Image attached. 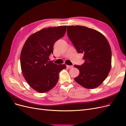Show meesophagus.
<instances>
[{"mask_svg": "<svg viewBox=\"0 0 126 126\" xmlns=\"http://www.w3.org/2000/svg\"><path fill=\"white\" fill-rule=\"evenodd\" d=\"M73 67V66H70V65H67V68H69V69H70V68H71Z\"/></svg>", "mask_w": 126, "mask_h": 126, "instance_id": "obj_1", "label": "esophagus"}]
</instances>
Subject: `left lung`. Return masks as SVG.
<instances>
[{
    "mask_svg": "<svg viewBox=\"0 0 126 126\" xmlns=\"http://www.w3.org/2000/svg\"><path fill=\"white\" fill-rule=\"evenodd\" d=\"M67 35L85 63L75 65L79 75L75 80L83 87L94 89L107 77L111 69V50L106 37L97 30L80 26H68Z\"/></svg>",
    "mask_w": 126,
    "mask_h": 126,
    "instance_id": "1",
    "label": "left lung"
}]
</instances>
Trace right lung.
<instances>
[{"label":"right lung","mask_w":126,"mask_h":126,"mask_svg":"<svg viewBox=\"0 0 126 126\" xmlns=\"http://www.w3.org/2000/svg\"><path fill=\"white\" fill-rule=\"evenodd\" d=\"M66 26L43 29L30 36L22 47L20 65L24 77L32 89L40 93L49 91L59 79L66 64L50 61L55 43L66 33Z\"/></svg>","instance_id":"right-lung-1"}]
</instances>
